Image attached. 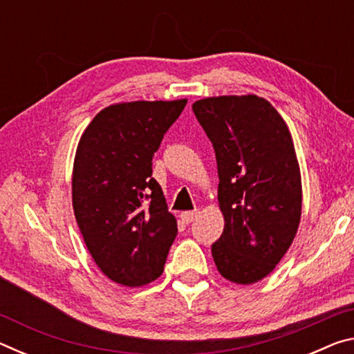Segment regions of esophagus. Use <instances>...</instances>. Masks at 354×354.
Instances as JSON below:
<instances>
[{
	"label": "esophagus",
	"instance_id": "obj_1",
	"mask_svg": "<svg viewBox=\"0 0 354 354\" xmlns=\"http://www.w3.org/2000/svg\"><path fill=\"white\" fill-rule=\"evenodd\" d=\"M196 217H198V211H187V212L181 214V218L185 225L192 223V221H194Z\"/></svg>",
	"mask_w": 354,
	"mask_h": 354
}]
</instances>
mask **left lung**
<instances>
[{"label":"left lung","instance_id":"8db88e82","mask_svg":"<svg viewBox=\"0 0 354 354\" xmlns=\"http://www.w3.org/2000/svg\"><path fill=\"white\" fill-rule=\"evenodd\" d=\"M192 109L217 159L225 230L212 243L214 262L232 283H257L283 259L301 217V175L290 131L256 95L205 98Z\"/></svg>","mask_w":354,"mask_h":354}]
</instances>
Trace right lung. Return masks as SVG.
<instances>
[{
  "label": "right lung",
  "mask_w": 354,
  "mask_h": 354,
  "mask_svg": "<svg viewBox=\"0 0 354 354\" xmlns=\"http://www.w3.org/2000/svg\"><path fill=\"white\" fill-rule=\"evenodd\" d=\"M187 100L133 101L95 115L77 143L71 195L88 251L113 283L158 279L178 234L153 156Z\"/></svg>",
  "instance_id": "obj_1"
}]
</instances>
